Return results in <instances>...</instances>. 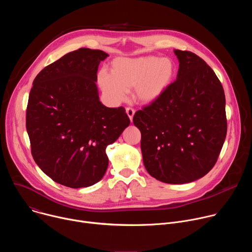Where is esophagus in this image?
Masks as SVG:
<instances>
[{"label":"esophagus","instance_id":"1","mask_svg":"<svg viewBox=\"0 0 252 252\" xmlns=\"http://www.w3.org/2000/svg\"><path fill=\"white\" fill-rule=\"evenodd\" d=\"M126 115L128 116V118H129V120H130V122H131V121H132V118H133V115H134V113H135V111L132 109V107L127 106L126 109Z\"/></svg>","mask_w":252,"mask_h":252}]
</instances>
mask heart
I'll list each match as a JSON object with an SVG mask.
<instances>
[{
	"mask_svg": "<svg viewBox=\"0 0 252 252\" xmlns=\"http://www.w3.org/2000/svg\"><path fill=\"white\" fill-rule=\"evenodd\" d=\"M174 74L175 64L168 58H120L112 63L111 74L102 70L98 81L103 92L115 101L123 100L133 88L135 100L150 103L165 91Z\"/></svg>",
	"mask_w": 252,
	"mask_h": 252,
	"instance_id": "obj_1",
	"label": "heart"
}]
</instances>
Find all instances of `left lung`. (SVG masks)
Returning a JSON list of instances; mask_svg holds the SVG:
<instances>
[{"label":"left lung","instance_id":"obj_1","mask_svg":"<svg viewBox=\"0 0 252 252\" xmlns=\"http://www.w3.org/2000/svg\"><path fill=\"white\" fill-rule=\"evenodd\" d=\"M177 79L133 116L142 159L158 181L191 183L217 163L227 131L225 95L212 68L197 55L175 50Z\"/></svg>","mask_w":252,"mask_h":252}]
</instances>
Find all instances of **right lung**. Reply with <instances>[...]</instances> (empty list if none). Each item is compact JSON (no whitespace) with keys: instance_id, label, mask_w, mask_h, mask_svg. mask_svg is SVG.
Listing matches in <instances>:
<instances>
[{"instance_id":"obj_1","label":"right lung","mask_w":252,"mask_h":252,"mask_svg":"<svg viewBox=\"0 0 252 252\" xmlns=\"http://www.w3.org/2000/svg\"><path fill=\"white\" fill-rule=\"evenodd\" d=\"M99 50L82 48L44 67L31 89L26 127L33 160L54 182L71 189L99 182L106 147L130 121L124 106L106 107L95 82Z\"/></svg>"}]
</instances>
